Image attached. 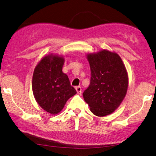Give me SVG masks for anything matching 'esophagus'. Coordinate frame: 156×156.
Wrapping results in <instances>:
<instances>
[{"mask_svg": "<svg viewBox=\"0 0 156 156\" xmlns=\"http://www.w3.org/2000/svg\"><path fill=\"white\" fill-rule=\"evenodd\" d=\"M75 89H76V93L80 95V94L81 93V88L80 87V86H76V87H75Z\"/></svg>", "mask_w": 156, "mask_h": 156, "instance_id": "obj_1", "label": "esophagus"}]
</instances>
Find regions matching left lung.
<instances>
[{
  "label": "left lung",
  "mask_w": 156,
  "mask_h": 156,
  "mask_svg": "<svg viewBox=\"0 0 156 156\" xmlns=\"http://www.w3.org/2000/svg\"><path fill=\"white\" fill-rule=\"evenodd\" d=\"M86 57L90 68V83L83 93L90 111L99 117L113 113L126 95L129 76L121 57L101 50Z\"/></svg>",
  "instance_id": "8db88e82"
}]
</instances>
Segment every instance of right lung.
Returning <instances> with one entry per match:
<instances>
[{
	"label": "right lung",
	"mask_w": 156,
	"mask_h": 156,
	"mask_svg": "<svg viewBox=\"0 0 156 156\" xmlns=\"http://www.w3.org/2000/svg\"><path fill=\"white\" fill-rule=\"evenodd\" d=\"M63 56L50 54L41 58L32 76V92L36 101L48 113L57 115L76 93L68 76L62 71Z\"/></svg>",
	"instance_id": "add662e5"
}]
</instances>
